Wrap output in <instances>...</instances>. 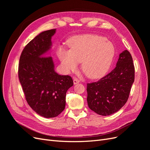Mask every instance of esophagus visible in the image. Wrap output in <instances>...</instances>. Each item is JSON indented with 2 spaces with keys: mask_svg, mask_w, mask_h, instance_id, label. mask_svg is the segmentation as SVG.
I'll return each mask as SVG.
<instances>
[{
  "mask_svg": "<svg viewBox=\"0 0 150 150\" xmlns=\"http://www.w3.org/2000/svg\"><path fill=\"white\" fill-rule=\"evenodd\" d=\"M73 83H74V84H78L79 83V80L76 79V78H74L73 79Z\"/></svg>",
  "mask_w": 150,
  "mask_h": 150,
  "instance_id": "34e87169",
  "label": "esophagus"
}]
</instances>
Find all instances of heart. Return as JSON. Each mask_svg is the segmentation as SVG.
Here are the masks:
<instances>
[{
  "label": "heart",
  "mask_w": 150,
  "mask_h": 150,
  "mask_svg": "<svg viewBox=\"0 0 150 150\" xmlns=\"http://www.w3.org/2000/svg\"><path fill=\"white\" fill-rule=\"evenodd\" d=\"M71 49H60L58 56L64 69H77L81 62V69L90 78H98L110 69L115 54L114 45L101 36L84 35L71 42Z\"/></svg>",
  "instance_id": "b5f03b06"
}]
</instances>
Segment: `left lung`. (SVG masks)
Listing matches in <instances>:
<instances>
[{
    "mask_svg": "<svg viewBox=\"0 0 150 150\" xmlns=\"http://www.w3.org/2000/svg\"><path fill=\"white\" fill-rule=\"evenodd\" d=\"M134 80L133 58L127 50L119 56L116 67L97 82L87 84L89 108L97 114H114L128 101Z\"/></svg>",
    "mask_w": 150,
    "mask_h": 150,
    "instance_id": "left-lung-1",
    "label": "left lung"
}]
</instances>
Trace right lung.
I'll return each mask as SVG.
<instances>
[{
  "label": "right lung",
  "instance_id": "right-lung-1",
  "mask_svg": "<svg viewBox=\"0 0 150 150\" xmlns=\"http://www.w3.org/2000/svg\"><path fill=\"white\" fill-rule=\"evenodd\" d=\"M56 29L44 31L23 49L19 64V79L26 101L33 110L46 118L54 117L64 110L68 89L73 86L71 77L54 70L51 50V38Z\"/></svg>",
  "mask_w": 150,
  "mask_h": 150
}]
</instances>
